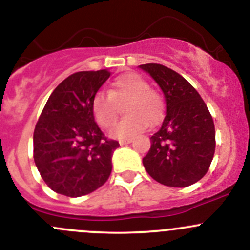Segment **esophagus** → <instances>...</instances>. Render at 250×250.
Returning a JSON list of instances; mask_svg holds the SVG:
<instances>
[{
	"label": "esophagus",
	"mask_w": 250,
	"mask_h": 250,
	"mask_svg": "<svg viewBox=\"0 0 250 250\" xmlns=\"http://www.w3.org/2000/svg\"><path fill=\"white\" fill-rule=\"evenodd\" d=\"M132 143V139H123V140H120V145L123 146V145H127V144H130Z\"/></svg>",
	"instance_id": "34e87169"
}]
</instances>
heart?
<instances>
[{"label": "heart", "instance_id": "obj_1", "mask_svg": "<svg viewBox=\"0 0 250 250\" xmlns=\"http://www.w3.org/2000/svg\"><path fill=\"white\" fill-rule=\"evenodd\" d=\"M125 103L127 117L121 121L111 134L117 138H129L139 134L147 125H156L163 116V100L158 93L137 72H127L112 82L109 93L98 92L92 102V111L98 125L110 128L118 117V106Z\"/></svg>", "mask_w": 250, "mask_h": 250}]
</instances>
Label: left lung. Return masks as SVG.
<instances>
[{
  "instance_id": "left-lung-1",
  "label": "left lung",
  "mask_w": 250,
  "mask_h": 250,
  "mask_svg": "<svg viewBox=\"0 0 250 250\" xmlns=\"http://www.w3.org/2000/svg\"><path fill=\"white\" fill-rule=\"evenodd\" d=\"M166 97V116L143 158L152 179L172 188H186L208 172L215 152L213 117L197 90L181 75L161 64L140 65Z\"/></svg>"
}]
</instances>
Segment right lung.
I'll list each match as a JSON object with an SVG mask.
<instances>
[{"label":"right lung","mask_w":250,"mask_h":250,"mask_svg":"<svg viewBox=\"0 0 250 250\" xmlns=\"http://www.w3.org/2000/svg\"><path fill=\"white\" fill-rule=\"evenodd\" d=\"M107 70L80 71L65 78L47 100L34 132V160L54 192L81 197L109 179L118 141L98 127L92 102L110 77Z\"/></svg>","instance_id":"1"}]
</instances>
